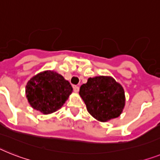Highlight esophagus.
Wrapping results in <instances>:
<instances>
[{"instance_id": "obj_1", "label": "esophagus", "mask_w": 160, "mask_h": 160, "mask_svg": "<svg viewBox=\"0 0 160 160\" xmlns=\"http://www.w3.org/2000/svg\"><path fill=\"white\" fill-rule=\"evenodd\" d=\"M73 90H74L75 92H79V87H78V86H73Z\"/></svg>"}]
</instances>
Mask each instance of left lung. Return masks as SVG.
Instances as JSON below:
<instances>
[{
	"label": "left lung",
	"instance_id": "left-lung-1",
	"mask_svg": "<svg viewBox=\"0 0 160 160\" xmlns=\"http://www.w3.org/2000/svg\"><path fill=\"white\" fill-rule=\"evenodd\" d=\"M79 95L90 114L100 122L118 118L124 109V90L110 76L89 78L81 86Z\"/></svg>",
	"mask_w": 160,
	"mask_h": 160
}]
</instances>
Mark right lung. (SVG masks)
<instances>
[{
  "label": "right lung",
  "instance_id": "add662e5",
  "mask_svg": "<svg viewBox=\"0 0 160 160\" xmlns=\"http://www.w3.org/2000/svg\"><path fill=\"white\" fill-rule=\"evenodd\" d=\"M72 92L68 81L51 70L41 72L31 78L25 89L26 97L32 109L50 114L63 106Z\"/></svg>",
  "mask_w": 160,
  "mask_h": 160
}]
</instances>
